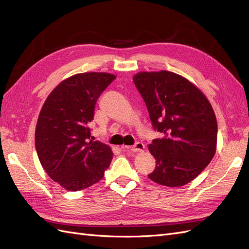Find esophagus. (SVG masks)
<instances>
[{"label":"esophagus","mask_w":249,"mask_h":249,"mask_svg":"<svg viewBox=\"0 0 249 249\" xmlns=\"http://www.w3.org/2000/svg\"><path fill=\"white\" fill-rule=\"evenodd\" d=\"M124 149L131 150V152H141V150L144 149V144L142 142H136L133 146H123Z\"/></svg>","instance_id":"obj_1"}]
</instances>
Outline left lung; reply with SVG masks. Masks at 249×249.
Instances as JSON below:
<instances>
[{
    "mask_svg": "<svg viewBox=\"0 0 249 249\" xmlns=\"http://www.w3.org/2000/svg\"><path fill=\"white\" fill-rule=\"evenodd\" d=\"M133 81L154 130L161 134L148 145L156 159L148 178L167 187L188 184L216 152L218 129L212 106L196 86L175 72L142 71Z\"/></svg>",
    "mask_w": 249,
    "mask_h": 249,
    "instance_id": "1",
    "label": "left lung"
}]
</instances>
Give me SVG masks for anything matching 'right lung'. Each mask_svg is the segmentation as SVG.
<instances>
[{
    "label": "right lung",
    "mask_w": 249,
    "mask_h": 249,
    "mask_svg": "<svg viewBox=\"0 0 249 249\" xmlns=\"http://www.w3.org/2000/svg\"><path fill=\"white\" fill-rule=\"evenodd\" d=\"M116 79L107 72H84L62 81L39 113L35 147L49 177L69 191L100 182L113 157L111 148L90 140L89 123L101 94Z\"/></svg>",
    "instance_id": "add662e5"
}]
</instances>
